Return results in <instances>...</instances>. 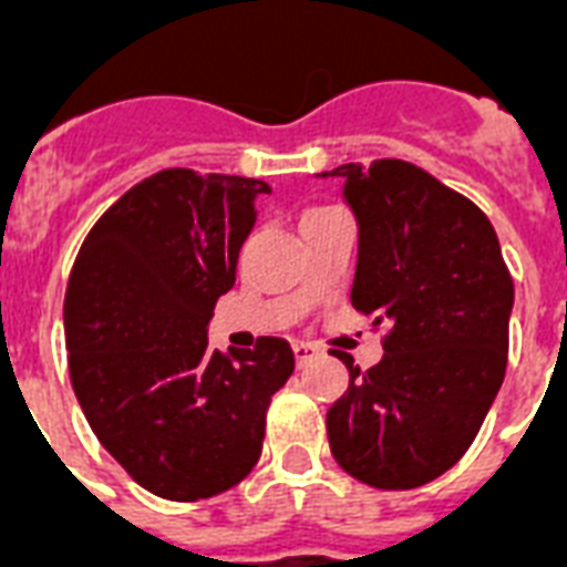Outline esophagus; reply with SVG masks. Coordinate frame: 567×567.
I'll return each instance as SVG.
<instances>
[{
    "instance_id": "esophagus-1",
    "label": "esophagus",
    "mask_w": 567,
    "mask_h": 567,
    "mask_svg": "<svg viewBox=\"0 0 567 567\" xmlns=\"http://www.w3.org/2000/svg\"><path fill=\"white\" fill-rule=\"evenodd\" d=\"M318 353H320L318 347L309 344V341H297V344H293V359H297V364L311 362V359H315Z\"/></svg>"
}]
</instances>
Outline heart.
<instances>
[{
  "label": "heart",
  "mask_w": 567,
  "mask_h": 567,
  "mask_svg": "<svg viewBox=\"0 0 567 567\" xmlns=\"http://www.w3.org/2000/svg\"><path fill=\"white\" fill-rule=\"evenodd\" d=\"M309 212H311V208H309Z\"/></svg>",
  "instance_id": "1"
}]
</instances>
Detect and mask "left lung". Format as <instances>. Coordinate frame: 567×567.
Returning <instances> with one entry per match:
<instances>
[{
  "instance_id": "8db88e82",
  "label": "left lung",
  "mask_w": 567,
  "mask_h": 567,
  "mask_svg": "<svg viewBox=\"0 0 567 567\" xmlns=\"http://www.w3.org/2000/svg\"><path fill=\"white\" fill-rule=\"evenodd\" d=\"M359 220L350 300L385 323L382 362L327 412L332 456L359 483L405 492L465 456L503 385L515 302L509 267L480 208L400 158L341 164Z\"/></svg>"
}]
</instances>
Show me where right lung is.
<instances>
[{"mask_svg":"<svg viewBox=\"0 0 567 567\" xmlns=\"http://www.w3.org/2000/svg\"><path fill=\"white\" fill-rule=\"evenodd\" d=\"M261 179L171 167L93 223L64 297L66 364L96 439L164 501H203L256 467L270 396L293 373L285 338L208 350L235 285Z\"/></svg>","mask_w":567,"mask_h":567,"instance_id":"add662e5","label":"right lung"}]
</instances>
